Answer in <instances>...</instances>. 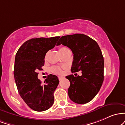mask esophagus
Instances as JSON below:
<instances>
[{
	"mask_svg": "<svg viewBox=\"0 0 125 125\" xmlns=\"http://www.w3.org/2000/svg\"><path fill=\"white\" fill-rule=\"evenodd\" d=\"M64 78V77H61V76H59V77H58L59 80H61L63 79V78Z\"/></svg>",
	"mask_w": 125,
	"mask_h": 125,
	"instance_id": "1",
	"label": "esophagus"
}]
</instances>
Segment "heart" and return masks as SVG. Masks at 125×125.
<instances>
[{
	"mask_svg": "<svg viewBox=\"0 0 125 125\" xmlns=\"http://www.w3.org/2000/svg\"><path fill=\"white\" fill-rule=\"evenodd\" d=\"M68 50V48H67L66 47H60V48L58 49V51H59V52H60V53L62 52L63 51H65V50ZM51 70H52V72L54 73L57 74H62V73L61 68H60V67H57V66L53 67L52 68H51Z\"/></svg>",
	"mask_w": 125,
	"mask_h": 125,
	"instance_id": "1",
	"label": "heart"
}]
</instances>
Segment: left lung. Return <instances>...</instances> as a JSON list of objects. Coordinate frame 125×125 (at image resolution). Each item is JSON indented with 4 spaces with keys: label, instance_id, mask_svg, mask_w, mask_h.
I'll list each match as a JSON object with an SVG mask.
<instances>
[{
    "label": "left lung",
    "instance_id": "left-lung-1",
    "mask_svg": "<svg viewBox=\"0 0 125 125\" xmlns=\"http://www.w3.org/2000/svg\"><path fill=\"white\" fill-rule=\"evenodd\" d=\"M62 44L73 53L72 73L81 71V76L73 74L65 77L70 82V99L74 103H89L100 90L104 80V58L97 43L80 33L63 36L57 45Z\"/></svg>",
    "mask_w": 125,
    "mask_h": 125
}]
</instances>
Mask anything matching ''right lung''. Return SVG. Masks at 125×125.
<instances>
[{
  "mask_svg": "<svg viewBox=\"0 0 125 125\" xmlns=\"http://www.w3.org/2000/svg\"><path fill=\"white\" fill-rule=\"evenodd\" d=\"M60 38H37L26 41L15 56L14 77L18 92L26 104L35 111H45L54 102V92L59 84L58 77L50 74L42 84L38 78L37 71L42 70L46 53L55 47Z\"/></svg>",
  "mask_w": 125,
  "mask_h": 125,
  "instance_id": "right-lung-1",
  "label": "right lung"
}]
</instances>
